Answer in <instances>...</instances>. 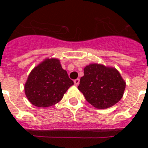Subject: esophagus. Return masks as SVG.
<instances>
[{
  "label": "esophagus",
  "instance_id": "1",
  "mask_svg": "<svg viewBox=\"0 0 148 148\" xmlns=\"http://www.w3.org/2000/svg\"><path fill=\"white\" fill-rule=\"evenodd\" d=\"M79 83H80V79L79 78H77V79L74 80V84H75V86H78Z\"/></svg>",
  "mask_w": 148,
  "mask_h": 148
}]
</instances>
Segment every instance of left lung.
I'll list each match as a JSON object with an SVG mask.
<instances>
[{
    "mask_svg": "<svg viewBox=\"0 0 148 148\" xmlns=\"http://www.w3.org/2000/svg\"><path fill=\"white\" fill-rule=\"evenodd\" d=\"M125 87L126 82L116 68L92 63L84 68L78 89L91 105L107 109L121 100Z\"/></svg>",
    "mask_w": 148,
    "mask_h": 148,
    "instance_id": "left-lung-1",
    "label": "left lung"
}]
</instances>
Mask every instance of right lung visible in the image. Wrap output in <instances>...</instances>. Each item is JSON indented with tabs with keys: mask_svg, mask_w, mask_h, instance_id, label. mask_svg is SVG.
<instances>
[{
	"mask_svg": "<svg viewBox=\"0 0 148 148\" xmlns=\"http://www.w3.org/2000/svg\"><path fill=\"white\" fill-rule=\"evenodd\" d=\"M73 84L60 60L47 58L30 72L24 84V91L31 104L38 108H47L59 102Z\"/></svg>",
	"mask_w": 148,
	"mask_h": 148,
	"instance_id": "right-lung-1",
	"label": "right lung"
}]
</instances>
